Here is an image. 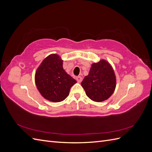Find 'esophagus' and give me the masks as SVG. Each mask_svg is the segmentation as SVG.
<instances>
[{
	"label": "esophagus",
	"instance_id": "obj_1",
	"mask_svg": "<svg viewBox=\"0 0 152 152\" xmlns=\"http://www.w3.org/2000/svg\"><path fill=\"white\" fill-rule=\"evenodd\" d=\"M76 80L78 82H79V83H80V82L82 80V78L80 76H78V77H76Z\"/></svg>",
	"mask_w": 152,
	"mask_h": 152
}]
</instances>
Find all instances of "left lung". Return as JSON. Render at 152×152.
<instances>
[{"instance_id":"left-lung-1","label":"left lung","mask_w":152,"mask_h":152,"mask_svg":"<svg viewBox=\"0 0 152 152\" xmlns=\"http://www.w3.org/2000/svg\"><path fill=\"white\" fill-rule=\"evenodd\" d=\"M116 76L112 65L104 59L91 65L88 75L81 86L86 95L96 102H102L112 95L116 87Z\"/></svg>"}]
</instances>
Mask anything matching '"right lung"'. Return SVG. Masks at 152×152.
<instances>
[{
	"label": "right lung",
	"instance_id": "right-lung-1",
	"mask_svg": "<svg viewBox=\"0 0 152 152\" xmlns=\"http://www.w3.org/2000/svg\"><path fill=\"white\" fill-rule=\"evenodd\" d=\"M63 62L58 54H51L44 59L35 72L37 88L49 102L57 103L65 99L71 87L77 82L64 70Z\"/></svg>",
	"mask_w": 152,
	"mask_h": 152
}]
</instances>
